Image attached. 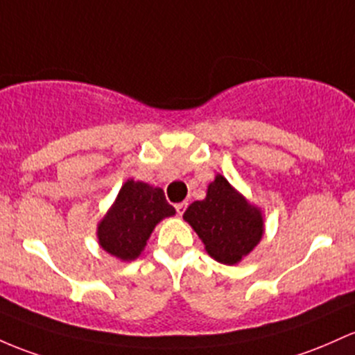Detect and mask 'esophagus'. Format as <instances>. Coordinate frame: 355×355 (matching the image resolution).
Segmentation results:
<instances>
[{
  "label": "esophagus",
  "mask_w": 355,
  "mask_h": 355,
  "mask_svg": "<svg viewBox=\"0 0 355 355\" xmlns=\"http://www.w3.org/2000/svg\"><path fill=\"white\" fill-rule=\"evenodd\" d=\"M187 205H189V204H187V202H180V204L175 205V209H177V214H178V216H180V217L184 216V212H185Z\"/></svg>",
  "instance_id": "obj_1"
}]
</instances>
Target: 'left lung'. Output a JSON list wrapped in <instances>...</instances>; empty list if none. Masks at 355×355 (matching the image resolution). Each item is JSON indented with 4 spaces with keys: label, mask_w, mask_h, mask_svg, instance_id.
<instances>
[{
    "label": "left lung",
    "mask_w": 355,
    "mask_h": 355,
    "mask_svg": "<svg viewBox=\"0 0 355 355\" xmlns=\"http://www.w3.org/2000/svg\"><path fill=\"white\" fill-rule=\"evenodd\" d=\"M184 219L205 244V251L222 264H237L263 237L261 210L217 175L209 184L204 200H196L185 210Z\"/></svg>",
    "instance_id": "left-lung-1"
}]
</instances>
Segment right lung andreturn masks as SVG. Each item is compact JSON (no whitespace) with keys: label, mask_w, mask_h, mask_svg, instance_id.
Returning a JSON list of instances; mask_svg holds the SVG:
<instances>
[{"label":"right lung","mask_w":355,"mask_h":355,"mask_svg":"<svg viewBox=\"0 0 355 355\" xmlns=\"http://www.w3.org/2000/svg\"><path fill=\"white\" fill-rule=\"evenodd\" d=\"M171 216H175V209L166 202L162 189L128 180L121 187L112 207L97 224V239L111 256L133 261L145 249L155 225Z\"/></svg>","instance_id":"right-lung-1"}]
</instances>
